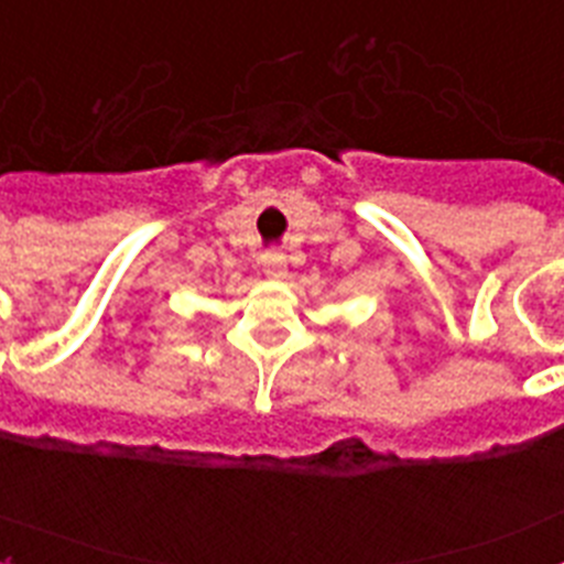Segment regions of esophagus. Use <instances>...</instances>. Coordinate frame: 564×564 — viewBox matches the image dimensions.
I'll return each mask as SVG.
<instances>
[{"mask_svg": "<svg viewBox=\"0 0 564 564\" xmlns=\"http://www.w3.org/2000/svg\"><path fill=\"white\" fill-rule=\"evenodd\" d=\"M262 268H265L271 276H282L285 273V253L271 248V251H262Z\"/></svg>", "mask_w": 564, "mask_h": 564, "instance_id": "34e87169", "label": "esophagus"}]
</instances>
